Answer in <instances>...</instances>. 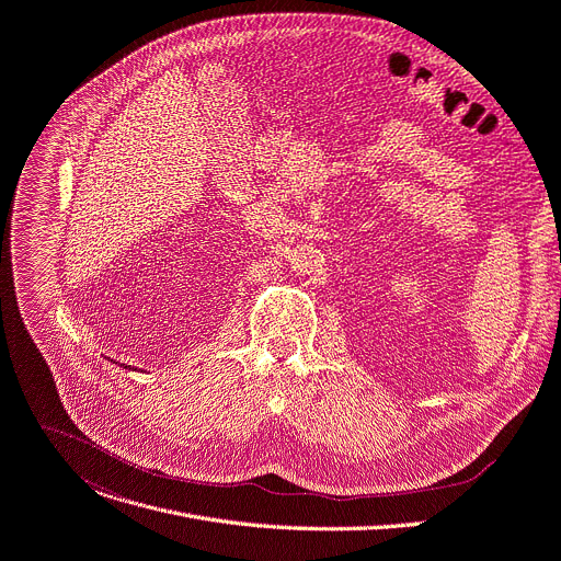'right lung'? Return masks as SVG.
I'll return each instance as SVG.
<instances>
[{
  "instance_id": "obj_1",
  "label": "right lung",
  "mask_w": 561,
  "mask_h": 561,
  "mask_svg": "<svg viewBox=\"0 0 561 561\" xmlns=\"http://www.w3.org/2000/svg\"><path fill=\"white\" fill-rule=\"evenodd\" d=\"M127 367H129V365H125V369H127Z\"/></svg>"
}]
</instances>
